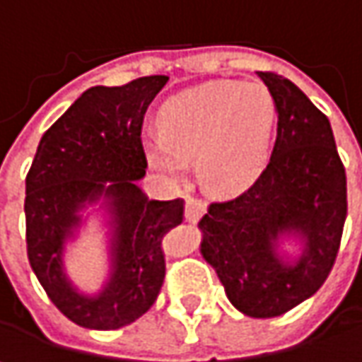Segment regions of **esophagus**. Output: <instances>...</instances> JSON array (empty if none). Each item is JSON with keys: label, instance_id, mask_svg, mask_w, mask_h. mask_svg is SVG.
Here are the masks:
<instances>
[{"label": "esophagus", "instance_id": "34e87169", "mask_svg": "<svg viewBox=\"0 0 362 362\" xmlns=\"http://www.w3.org/2000/svg\"><path fill=\"white\" fill-rule=\"evenodd\" d=\"M206 212V202L200 198H188L186 200V210H184V218L186 222H198Z\"/></svg>", "mask_w": 362, "mask_h": 362}]
</instances>
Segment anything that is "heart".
<instances>
[{"label": "heart", "mask_w": 362, "mask_h": 362, "mask_svg": "<svg viewBox=\"0 0 362 362\" xmlns=\"http://www.w3.org/2000/svg\"><path fill=\"white\" fill-rule=\"evenodd\" d=\"M274 122L276 106L262 83L210 81L160 107L162 136H146L144 152L168 178H182L196 160L210 192H243L267 168Z\"/></svg>", "instance_id": "obj_1"}]
</instances>
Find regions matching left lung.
<instances>
[{
	"instance_id": "obj_1",
	"label": "left lung",
	"mask_w": 362,
	"mask_h": 362,
	"mask_svg": "<svg viewBox=\"0 0 362 362\" xmlns=\"http://www.w3.org/2000/svg\"><path fill=\"white\" fill-rule=\"evenodd\" d=\"M279 114L276 142L256 182L208 206L200 252L246 317H281L325 284L346 220V174L329 118L293 81L258 71ZM282 235L303 243L298 259L278 250Z\"/></svg>"
}]
</instances>
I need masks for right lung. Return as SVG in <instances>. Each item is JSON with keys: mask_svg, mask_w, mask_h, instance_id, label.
Listing matches in <instances>:
<instances>
[{"mask_svg": "<svg viewBox=\"0 0 362 362\" xmlns=\"http://www.w3.org/2000/svg\"><path fill=\"white\" fill-rule=\"evenodd\" d=\"M168 76L126 86H95L40 140L25 178L28 258L49 300L86 329L114 330L148 313L166 276L164 234L184 218V200H148L140 190L148 162L144 114ZM102 202L110 216V276L94 297L81 295L63 270V248L81 210Z\"/></svg>", "mask_w": 362, "mask_h": 362, "instance_id": "right-lung-1", "label": "right lung"}]
</instances>
